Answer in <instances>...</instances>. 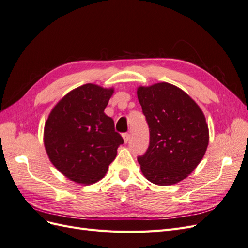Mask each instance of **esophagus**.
<instances>
[{"instance_id":"esophagus-1","label":"esophagus","mask_w":248,"mask_h":248,"mask_svg":"<svg viewBox=\"0 0 248 248\" xmlns=\"http://www.w3.org/2000/svg\"><path fill=\"white\" fill-rule=\"evenodd\" d=\"M129 133H123V140H124V141L126 142V144H127V142H128L129 141Z\"/></svg>"}]
</instances>
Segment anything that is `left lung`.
<instances>
[{"label":"left lung","mask_w":248,"mask_h":248,"mask_svg":"<svg viewBox=\"0 0 248 248\" xmlns=\"http://www.w3.org/2000/svg\"><path fill=\"white\" fill-rule=\"evenodd\" d=\"M138 98L150 131L147 151L138 157L142 175L157 185L182 181L206 153L204 114L183 90L169 82L139 87Z\"/></svg>","instance_id":"8db88e82"}]
</instances>
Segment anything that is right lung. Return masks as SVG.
<instances>
[{
	"label": "right lung",
	"mask_w": 248,
	"mask_h": 248,
	"mask_svg": "<svg viewBox=\"0 0 248 248\" xmlns=\"http://www.w3.org/2000/svg\"><path fill=\"white\" fill-rule=\"evenodd\" d=\"M112 93V88L80 86L65 95L46 120L43 140L48 158L71 181H99L124 142L114 120L104 114Z\"/></svg>",
	"instance_id": "add662e5"
}]
</instances>
